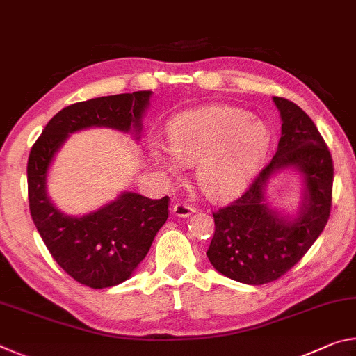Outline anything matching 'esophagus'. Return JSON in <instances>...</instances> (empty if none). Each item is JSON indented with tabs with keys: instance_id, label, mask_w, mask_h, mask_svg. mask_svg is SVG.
I'll return each mask as SVG.
<instances>
[{
	"instance_id": "esophagus-1",
	"label": "esophagus",
	"mask_w": 356,
	"mask_h": 356,
	"mask_svg": "<svg viewBox=\"0 0 356 356\" xmlns=\"http://www.w3.org/2000/svg\"><path fill=\"white\" fill-rule=\"evenodd\" d=\"M172 213L179 216V218H186V216L195 213V207H191L185 202H177V204H174V206H172Z\"/></svg>"
}]
</instances>
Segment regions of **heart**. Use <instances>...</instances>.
<instances>
[{
    "label": "heart",
    "instance_id": "b5f03b06",
    "mask_svg": "<svg viewBox=\"0 0 356 356\" xmlns=\"http://www.w3.org/2000/svg\"><path fill=\"white\" fill-rule=\"evenodd\" d=\"M270 130L262 120L232 106H204L174 118L168 125V149L152 143L156 166L177 176L180 163L195 165V179L209 200L240 195L267 156Z\"/></svg>",
    "mask_w": 356,
    "mask_h": 356
}]
</instances>
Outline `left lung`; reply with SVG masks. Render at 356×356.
Wrapping results in <instances>:
<instances>
[{
  "mask_svg": "<svg viewBox=\"0 0 356 356\" xmlns=\"http://www.w3.org/2000/svg\"><path fill=\"white\" fill-rule=\"evenodd\" d=\"M281 138L272 161L237 201L213 213L207 257L234 281L259 286L278 280L306 254L330 218L333 160L311 118L293 102L273 97ZM292 169L304 180L298 213L282 214L266 202L269 179Z\"/></svg>",
  "mask_w": 356,
  "mask_h": 356,
  "instance_id": "left-lung-1",
  "label": "left lung"
}]
</instances>
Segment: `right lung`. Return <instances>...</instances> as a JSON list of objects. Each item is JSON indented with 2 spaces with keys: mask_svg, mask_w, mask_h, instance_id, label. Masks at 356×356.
<instances>
[{
  "mask_svg": "<svg viewBox=\"0 0 356 356\" xmlns=\"http://www.w3.org/2000/svg\"><path fill=\"white\" fill-rule=\"evenodd\" d=\"M152 91L106 95L65 106L42 131L28 159V200L33 221L53 259L75 281L92 289L129 280L168 220L170 197L149 200L122 191L91 213L59 210L47 193V177L58 150L75 131L106 127L140 140Z\"/></svg>",
  "mask_w": 356,
  "mask_h": 356,
  "instance_id": "add662e5",
  "label": "right lung"
}]
</instances>
